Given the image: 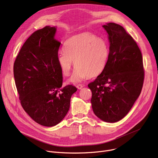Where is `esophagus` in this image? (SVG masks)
<instances>
[{"label":"esophagus","instance_id":"1","mask_svg":"<svg viewBox=\"0 0 158 158\" xmlns=\"http://www.w3.org/2000/svg\"><path fill=\"white\" fill-rule=\"evenodd\" d=\"M76 87H77V89H82V88H83V86H82V85H77Z\"/></svg>","mask_w":158,"mask_h":158}]
</instances>
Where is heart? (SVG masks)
Segmentation results:
<instances>
[{
  "label": "heart",
  "instance_id": "b5f03b06",
  "mask_svg": "<svg viewBox=\"0 0 158 158\" xmlns=\"http://www.w3.org/2000/svg\"><path fill=\"white\" fill-rule=\"evenodd\" d=\"M64 51L57 60L64 75H69L73 61L76 69L70 78L73 82L101 74L106 65L110 54L108 44L102 38L88 32L75 35L66 41Z\"/></svg>",
  "mask_w": 158,
  "mask_h": 158
}]
</instances>
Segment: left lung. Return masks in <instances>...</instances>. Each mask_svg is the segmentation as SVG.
<instances>
[{
	"label": "left lung",
	"instance_id": "obj_1",
	"mask_svg": "<svg viewBox=\"0 0 158 158\" xmlns=\"http://www.w3.org/2000/svg\"><path fill=\"white\" fill-rule=\"evenodd\" d=\"M110 54L102 72L88 84L95 114L106 122H116L129 113L143 85L142 54L137 44L122 26L108 23Z\"/></svg>",
	"mask_w": 158,
	"mask_h": 158
}]
</instances>
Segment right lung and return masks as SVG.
<instances>
[{
	"label": "right lung",
	"mask_w": 158,
	"mask_h": 158,
	"mask_svg": "<svg viewBox=\"0 0 158 158\" xmlns=\"http://www.w3.org/2000/svg\"><path fill=\"white\" fill-rule=\"evenodd\" d=\"M56 28L45 26L26 41L14 63L13 73L20 104L30 117L46 127L59 123L67 114L77 88L62 87L63 73L57 57L61 43Z\"/></svg>",
	"instance_id": "1"
}]
</instances>
